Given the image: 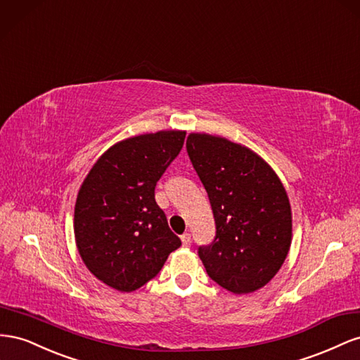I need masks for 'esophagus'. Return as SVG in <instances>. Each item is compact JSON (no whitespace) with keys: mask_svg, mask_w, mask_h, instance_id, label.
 Masks as SVG:
<instances>
[{"mask_svg":"<svg viewBox=\"0 0 360 360\" xmlns=\"http://www.w3.org/2000/svg\"><path fill=\"white\" fill-rule=\"evenodd\" d=\"M181 241H182L184 245H186V248H188V245L191 244V235H190L188 232L182 233V235H181Z\"/></svg>","mask_w":360,"mask_h":360,"instance_id":"esophagus-1","label":"esophagus"}]
</instances>
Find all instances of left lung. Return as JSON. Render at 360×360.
Segmentation results:
<instances>
[{"instance_id":"obj_1","label":"left lung","mask_w":360,"mask_h":360,"mask_svg":"<svg viewBox=\"0 0 360 360\" xmlns=\"http://www.w3.org/2000/svg\"><path fill=\"white\" fill-rule=\"evenodd\" d=\"M190 161L208 193L215 237L198 253L221 288L248 294L279 271L291 245V207L281 179L250 149L190 134Z\"/></svg>"}]
</instances>
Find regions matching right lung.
Here are the masks:
<instances>
[{"instance_id": "obj_1", "label": "right lung", "mask_w": 360, "mask_h": 360, "mask_svg": "<svg viewBox=\"0 0 360 360\" xmlns=\"http://www.w3.org/2000/svg\"><path fill=\"white\" fill-rule=\"evenodd\" d=\"M184 140V131H160L119 141L79 188L77 248L90 273L111 288L139 290L181 245L155 202V187Z\"/></svg>"}]
</instances>
